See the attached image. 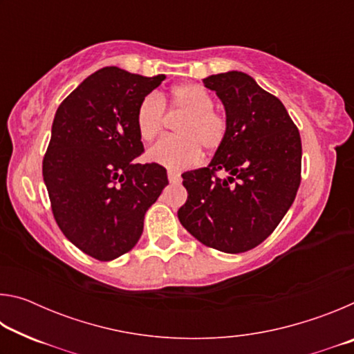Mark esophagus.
Segmentation results:
<instances>
[{
    "mask_svg": "<svg viewBox=\"0 0 354 354\" xmlns=\"http://www.w3.org/2000/svg\"><path fill=\"white\" fill-rule=\"evenodd\" d=\"M169 181L170 184H179L181 183V175L176 171H169Z\"/></svg>",
    "mask_w": 354,
    "mask_h": 354,
    "instance_id": "34e87169",
    "label": "esophagus"
}]
</instances>
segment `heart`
I'll use <instances>...</instances> for the list:
<instances>
[{
  "label": "heart",
  "mask_w": 354,
  "mask_h": 354,
  "mask_svg": "<svg viewBox=\"0 0 354 354\" xmlns=\"http://www.w3.org/2000/svg\"><path fill=\"white\" fill-rule=\"evenodd\" d=\"M170 111L184 113L176 124L175 137H165L149 147L147 159L169 170H183L200 158L201 148L211 153L226 137V118L214 111V98L195 82L173 86L169 92ZM165 98L148 95L137 106L136 124L143 140H153L164 127Z\"/></svg>",
  "instance_id": "1"
}]
</instances>
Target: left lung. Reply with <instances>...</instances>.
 Segmentation results:
<instances>
[{"label": "left lung", "instance_id": "8db88e82", "mask_svg": "<svg viewBox=\"0 0 354 354\" xmlns=\"http://www.w3.org/2000/svg\"><path fill=\"white\" fill-rule=\"evenodd\" d=\"M203 82L223 103L226 137L211 164L183 173L187 201L178 218L201 243L237 254L266 241L292 206L301 139L284 104L250 75L232 70Z\"/></svg>", "mask_w": 354, "mask_h": 354}]
</instances>
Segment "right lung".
Here are the masks:
<instances>
[{"instance_id":"add662e5","label":"right lung","mask_w":354,"mask_h":354,"mask_svg":"<svg viewBox=\"0 0 354 354\" xmlns=\"http://www.w3.org/2000/svg\"><path fill=\"white\" fill-rule=\"evenodd\" d=\"M165 75L104 67L86 77L61 106L44 158V181L65 237L98 261L139 242L148 207L169 179L158 164H136L143 151L136 113Z\"/></svg>"}]
</instances>
